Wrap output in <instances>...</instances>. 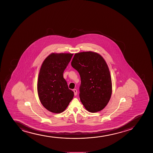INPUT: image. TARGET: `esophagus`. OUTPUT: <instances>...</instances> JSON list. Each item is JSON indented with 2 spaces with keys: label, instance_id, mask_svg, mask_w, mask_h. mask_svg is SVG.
Here are the masks:
<instances>
[{
  "label": "esophagus",
  "instance_id": "obj_1",
  "mask_svg": "<svg viewBox=\"0 0 153 153\" xmlns=\"http://www.w3.org/2000/svg\"><path fill=\"white\" fill-rule=\"evenodd\" d=\"M73 91H74V95H76V94H77V90H76V89H74L73 90Z\"/></svg>",
  "mask_w": 153,
  "mask_h": 153
}]
</instances>
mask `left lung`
Returning <instances> with one entry per match:
<instances>
[{
    "instance_id": "obj_1",
    "label": "left lung",
    "mask_w": 153,
    "mask_h": 153,
    "mask_svg": "<svg viewBox=\"0 0 153 153\" xmlns=\"http://www.w3.org/2000/svg\"><path fill=\"white\" fill-rule=\"evenodd\" d=\"M81 77L79 97L90 112L101 111L111 98L112 85L107 64L98 53H76L71 63Z\"/></svg>"
}]
</instances>
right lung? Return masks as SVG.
<instances>
[{"label": "right lung", "mask_w": 153, "mask_h": 153, "mask_svg": "<svg viewBox=\"0 0 153 153\" xmlns=\"http://www.w3.org/2000/svg\"><path fill=\"white\" fill-rule=\"evenodd\" d=\"M73 54L52 53L43 62L39 71L37 90L41 103L48 110L63 112L74 97L63 77L64 71Z\"/></svg>", "instance_id": "add662e5"}]
</instances>
